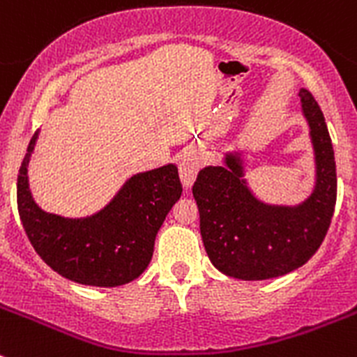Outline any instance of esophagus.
<instances>
[{"label":"esophagus","mask_w":357,"mask_h":357,"mask_svg":"<svg viewBox=\"0 0 357 357\" xmlns=\"http://www.w3.org/2000/svg\"><path fill=\"white\" fill-rule=\"evenodd\" d=\"M200 169V158L193 151H185L179 158V178H181L185 190L192 188L193 181L197 178V172Z\"/></svg>","instance_id":"obj_1"}]
</instances>
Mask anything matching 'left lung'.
<instances>
[{
	"instance_id": "1",
	"label": "left lung",
	"mask_w": 357,
	"mask_h": 357,
	"mask_svg": "<svg viewBox=\"0 0 357 357\" xmlns=\"http://www.w3.org/2000/svg\"><path fill=\"white\" fill-rule=\"evenodd\" d=\"M300 102L316 165L314 188L303 202L259 199L245 179L242 150L227 151L220 165H207L197 176L192 192L204 248L228 278L263 281L289 274L312 258L330 228L337 202L333 144L312 94L302 89Z\"/></svg>"
}]
</instances>
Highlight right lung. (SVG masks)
Instances as JSON below:
<instances>
[{"mask_svg": "<svg viewBox=\"0 0 357 357\" xmlns=\"http://www.w3.org/2000/svg\"><path fill=\"white\" fill-rule=\"evenodd\" d=\"M33 134L17 178L20 221L40 258L62 278L85 286L115 288L139 278L153 256L155 237L179 200L183 186L176 164L130 176L112 200L85 218L47 213L29 188Z\"/></svg>", "mask_w": 357, "mask_h": 357, "instance_id": "add662e5", "label": "right lung"}]
</instances>
